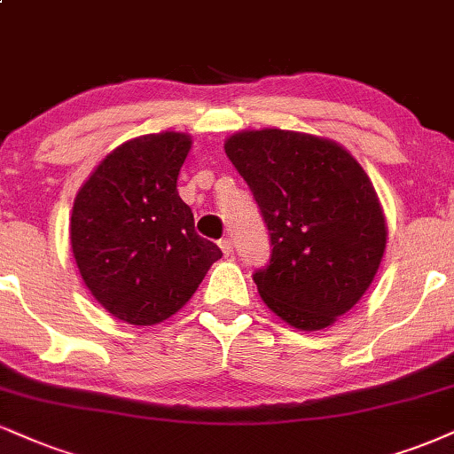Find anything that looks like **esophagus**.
<instances>
[{
  "instance_id": "34e87169",
  "label": "esophagus",
  "mask_w": 454,
  "mask_h": 454,
  "mask_svg": "<svg viewBox=\"0 0 454 454\" xmlns=\"http://www.w3.org/2000/svg\"><path fill=\"white\" fill-rule=\"evenodd\" d=\"M220 249L223 251V254H226V255H231L232 254V239H222V241H220Z\"/></svg>"
}]
</instances>
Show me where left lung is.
Returning <instances> with one entry per match:
<instances>
[{
	"instance_id": "1",
	"label": "left lung",
	"mask_w": 454,
	"mask_h": 454,
	"mask_svg": "<svg viewBox=\"0 0 454 454\" xmlns=\"http://www.w3.org/2000/svg\"><path fill=\"white\" fill-rule=\"evenodd\" d=\"M270 234L254 272L262 300L298 330H324L374 281L387 245L379 196L359 162L330 139L281 129L223 144Z\"/></svg>"
}]
</instances>
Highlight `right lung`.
I'll return each instance as SVG.
<instances>
[{
	"label": "right lung",
	"mask_w": 454,
	"mask_h": 454,
	"mask_svg": "<svg viewBox=\"0 0 454 454\" xmlns=\"http://www.w3.org/2000/svg\"><path fill=\"white\" fill-rule=\"evenodd\" d=\"M192 139L156 133L101 160L71 211V249L82 279L107 313L154 325L177 313L222 251L199 237L177 177Z\"/></svg>",
	"instance_id": "obj_1"
}]
</instances>
